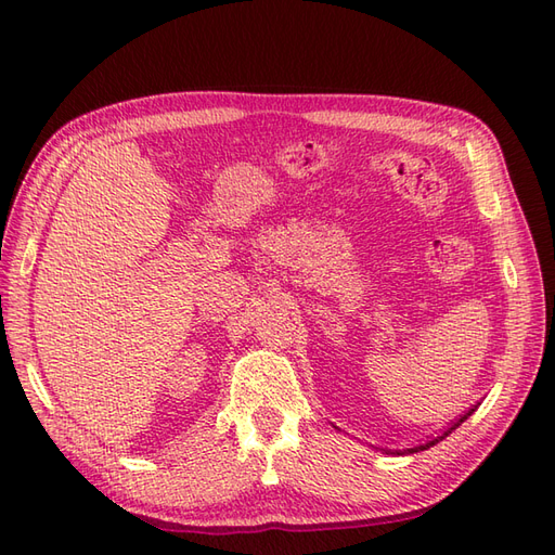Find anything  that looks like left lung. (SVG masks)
<instances>
[{
	"mask_svg": "<svg viewBox=\"0 0 555 555\" xmlns=\"http://www.w3.org/2000/svg\"><path fill=\"white\" fill-rule=\"evenodd\" d=\"M479 409V404H474L472 409H467L465 411V414L461 416V418H455L453 423H449V427H444V433H441V435H437V437H433V439H427V441H423V444H418V447H411V449H404V451H395V455H411V453H418V451H427V449H430V447H435V444H439V441L441 439H444V437H449L453 430H455V427H461L472 414H474V411H477ZM386 453H390V451H386Z\"/></svg>",
	"mask_w": 555,
	"mask_h": 555,
	"instance_id": "8db88e82",
	"label": "left lung"
}]
</instances>
